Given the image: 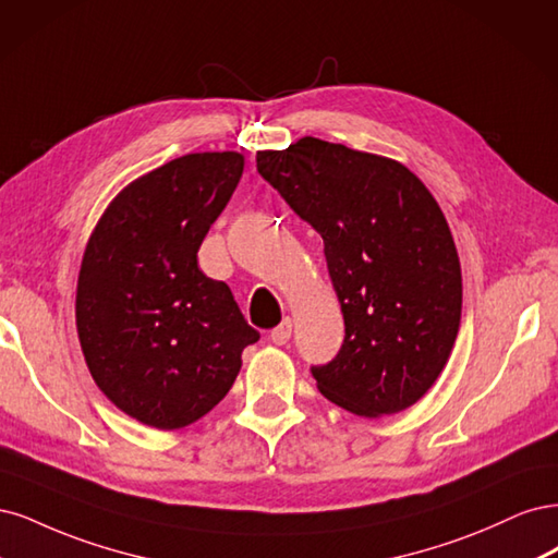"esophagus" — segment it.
<instances>
[{
	"label": "esophagus",
	"instance_id": "34e87169",
	"mask_svg": "<svg viewBox=\"0 0 558 558\" xmlns=\"http://www.w3.org/2000/svg\"><path fill=\"white\" fill-rule=\"evenodd\" d=\"M290 336H292V319L284 317L280 325L271 331V340H274L276 345H284L287 340H290Z\"/></svg>",
	"mask_w": 558,
	"mask_h": 558
}]
</instances>
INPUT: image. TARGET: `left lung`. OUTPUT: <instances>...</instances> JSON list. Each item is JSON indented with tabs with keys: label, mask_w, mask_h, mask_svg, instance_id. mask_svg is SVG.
Wrapping results in <instances>:
<instances>
[{
	"label": "left lung",
	"mask_w": 558,
	"mask_h": 558,
	"mask_svg": "<svg viewBox=\"0 0 558 558\" xmlns=\"http://www.w3.org/2000/svg\"><path fill=\"white\" fill-rule=\"evenodd\" d=\"M257 171L325 241L345 338L311 366L317 389L362 417L417 403L461 322L459 255L434 196L399 161L313 136L257 153Z\"/></svg>",
	"instance_id": "8db88e82"
}]
</instances>
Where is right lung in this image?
I'll return each instance as SVG.
<instances>
[{
	"mask_svg": "<svg viewBox=\"0 0 558 558\" xmlns=\"http://www.w3.org/2000/svg\"><path fill=\"white\" fill-rule=\"evenodd\" d=\"M243 173L239 153H194L124 187L81 264L76 327L97 387L155 428L218 405L259 340L196 253Z\"/></svg>",
	"mask_w": 558,
	"mask_h": 558,
	"instance_id": "right-lung-1",
	"label": "right lung"
}]
</instances>
